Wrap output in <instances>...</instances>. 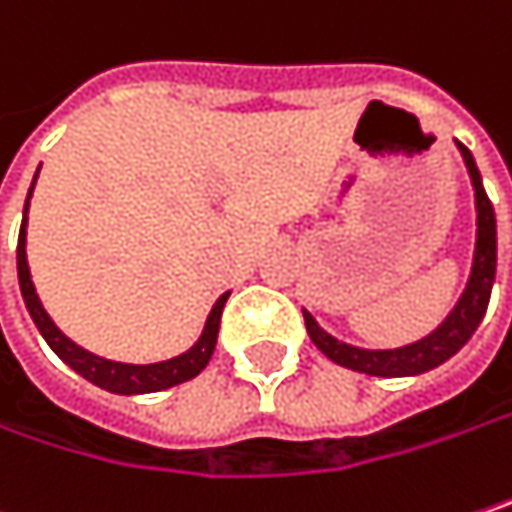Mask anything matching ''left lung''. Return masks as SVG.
<instances>
[{"instance_id":"obj_1","label":"left lung","mask_w":512,"mask_h":512,"mask_svg":"<svg viewBox=\"0 0 512 512\" xmlns=\"http://www.w3.org/2000/svg\"><path fill=\"white\" fill-rule=\"evenodd\" d=\"M466 169H469V178H472V187H475V208H478V243H475V263H472V275H469V284L460 296V302L454 304V310L445 316L437 331H431L425 340L419 343H410V346H401V349H387V351H369L349 346V343H340L337 337L325 334L316 319L304 310V325H307V334L313 340V346L322 351L328 360L354 369V372H363V375H378V378H407V375H422L434 366L445 363L451 354L463 349L469 343V337L478 331L484 313H487L489 293H492V281H495V210L489 202L487 190H484V181H481V172L475 166L472 152L457 143Z\"/></svg>"}]
</instances>
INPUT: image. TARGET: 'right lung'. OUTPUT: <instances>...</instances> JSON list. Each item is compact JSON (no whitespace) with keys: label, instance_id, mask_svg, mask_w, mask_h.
Wrapping results in <instances>:
<instances>
[{"label":"right lung","instance_id":"add662e5","mask_svg":"<svg viewBox=\"0 0 512 512\" xmlns=\"http://www.w3.org/2000/svg\"><path fill=\"white\" fill-rule=\"evenodd\" d=\"M34 181H37V175H34ZM31 190H34V184H31ZM31 190H28V199H31ZM28 199H25L23 213H28ZM17 275H20V290H23L25 307H28L37 331L49 343V349L55 351L70 369H75L81 378H87L90 384H96V387H102L108 393L119 395L158 393V390H166V387H175V384H184V381L196 378L208 366L210 354L216 349L222 307L228 302V293H225V296H219V302L213 304L208 322H205V331H202V337H199V343L193 349L178 354V357H172V360H163V363L134 366V363L105 360L99 354H90L87 349L75 346L70 337H64L61 328L49 319V313L43 310V304H40L37 293H34L31 272H28V260H25V216L23 225H20V240H17Z\"/></svg>","mask_w":512,"mask_h":512}]
</instances>
